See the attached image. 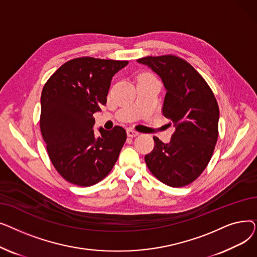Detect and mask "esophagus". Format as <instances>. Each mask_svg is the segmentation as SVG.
<instances>
[{
    "instance_id": "obj_1",
    "label": "esophagus",
    "mask_w": 257,
    "mask_h": 257,
    "mask_svg": "<svg viewBox=\"0 0 257 257\" xmlns=\"http://www.w3.org/2000/svg\"><path fill=\"white\" fill-rule=\"evenodd\" d=\"M139 132L138 131H136V130H133V129H127V136L129 137V138H136V137H138L139 136Z\"/></svg>"
}]
</instances>
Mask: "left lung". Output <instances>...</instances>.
Wrapping results in <instances>:
<instances>
[{"label":"left lung","instance_id":"obj_1","mask_svg":"<svg viewBox=\"0 0 257 257\" xmlns=\"http://www.w3.org/2000/svg\"><path fill=\"white\" fill-rule=\"evenodd\" d=\"M138 62L151 69L167 91L163 113L174 124L170 144L154 137L153 151L145 156L147 167L167 185L180 187L204 171L218 141L220 111L205 80L176 56H148Z\"/></svg>","mask_w":257,"mask_h":257}]
</instances>
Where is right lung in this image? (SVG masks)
<instances>
[{"instance_id":"1","label":"right lung","mask_w":257,"mask_h":257,"mask_svg":"<svg viewBox=\"0 0 257 257\" xmlns=\"http://www.w3.org/2000/svg\"><path fill=\"white\" fill-rule=\"evenodd\" d=\"M128 61L76 58L65 62L45 84L40 105V130L53 166L69 182L90 186L112 170L127 134L93 131L94 112L107 102L112 77Z\"/></svg>"}]
</instances>
